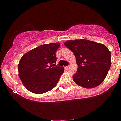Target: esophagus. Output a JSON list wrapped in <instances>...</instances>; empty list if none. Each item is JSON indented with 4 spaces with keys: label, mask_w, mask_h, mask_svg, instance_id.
I'll return each mask as SVG.
<instances>
[{
    "label": "esophagus",
    "mask_w": 121,
    "mask_h": 121,
    "mask_svg": "<svg viewBox=\"0 0 121 121\" xmlns=\"http://www.w3.org/2000/svg\"><path fill=\"white\" fill-rule=\"evenodd\" d=\"M69 68H70V66H68L65 67V69H67V70H68V69H69Z\"/></svg>",
    "instance_id": "esophagus-1"
}]
</instances>
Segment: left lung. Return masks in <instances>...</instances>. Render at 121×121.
Listing matches in <instances>:
<instances>
[{"label":"left lung","mask_w":121,"mask_h":121,"mask_svg":"<svg viewBox=\"0 0 121 121\" xmlns=\"http://www.w3.org/2000/svg\"><path fill=\"white\" fill-rule=\"evenodd\" d=\"M78 65L73 82L85 88L97 87L104 82L111 65V52L105 45L86 39L67 41Z\"/></svg>","instance_id":"left-lung-1"}]
</instances>
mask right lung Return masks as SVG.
Returning <instances> with one entry per match:
<instances>
[{"label":"right lung","instance_id":"add662e5","mask_svg":"<svg viewBox=\"0 0 121 121\" xmlns=\"http://www.w3.org/2000/svg\"><path fill=\"white\" fill-rule=\"evenodd\" d=\"M60 46V43L41 45L22 56L18 64L19 77L29 91L43 94L56 85L65 70L55 65V52Z\"/></svg>","mask_w":121,"mask_h":121}]
</instances>
